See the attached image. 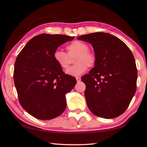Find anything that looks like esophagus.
Masks as SVG:
<instances>
[{
	"instance_id": "34e87169",
	"label": "esophagus",
	"mask_w": 147,
	"mask_h": 147,
	"mask_svg": "<svg viewBox=\"0 0 147 147\" xmlns=\"http://www.w3.org/2000/svg\"><path fill=\"white\" fill-rule=\"evenodd\" d=\"M76 79V81H77V82H78V83H79V82H81V78H80V77H77Z\"/></svg>"
}]
</instances>
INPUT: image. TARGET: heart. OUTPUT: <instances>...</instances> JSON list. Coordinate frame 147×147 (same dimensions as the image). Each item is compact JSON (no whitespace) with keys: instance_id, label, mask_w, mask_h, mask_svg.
Listing matches in <instances>:
<instances>
[{"instance_id":"obj_1","label":"heart","mask_w":147,"mask_h":147,"mask_svg":"<svg viewBox=\"0 0 147 147\" xmlns=\"http://www.w3.org/2000/svg\"><path fill=\"white\" fill-rule=\"evenodd\" d=\"M67 54L61 50H56L54 53V59L62 69H66L69 66L71 59L76 55L74 59L75 65L70 67L65 73L72 76L82 75L88 69V66L95 63V55L88 50V45L80 40L72 42L66 47Z\"/></svg>"}]
</instances>
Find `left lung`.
Returning <instances> with one entry per match:
<instances>
[{
  "mask_svg": "<svg viewBox=\"0 0 147 147\" xmlns=\"http://www.w3.org/2000/svg\"><path fill=\"white\" fill-rule=\"evenodd\" d=\"M94 50V67L82 78L85 96L93 114L105 119L119 116L126 110L136 92L137 69L133 53L117 37L96 32L77 38Z\"/></svg>",
  "mask_w": 147,
  "mask_h": 147,
  "instance_id": "1",
  "label": "left lung"
}]
</instances>
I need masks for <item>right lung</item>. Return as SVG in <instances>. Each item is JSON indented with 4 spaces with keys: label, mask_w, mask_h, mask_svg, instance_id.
<instances>
[{
    "label": "right lung",
    "mask_w": 147,
    "mask_h": 147,
    "mask_svg": "<svg viewBox=\"0 0 147 147\" xmlns=\"http://www.w3.org/2000/svg\"><path fill=\"white\" fill-rule=\"evenodd\" d=\"M74 37L42 33L34 36L18 54L14 82L20 104L28 113L40 120L61 115L66 108L65 94L75 86V78L64 74L56 63L58 47Z\"/></svg>",
    "instance_id": "1"
}]
</instances>
